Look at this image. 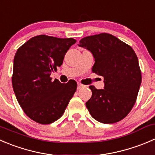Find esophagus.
Returning <instances> with one entry per match:
<instances>
[{
	"mask_svg": "<svg viewBox=\"0 0 155 155\" xmlns=\"http://www.w3.org/2000/svg\"><path fill=\"white\" fill-rule=\"evenodd\" d=\"M85 85H82V84L79 83V82H78L77 83V88L78 89H80V88H85Z\"/></svg>",
	"mask_w": 155,
	"mask_h": 155,
	"instance_id": "esophagus-1",
	"label": "esophagus"
}]
</instances>
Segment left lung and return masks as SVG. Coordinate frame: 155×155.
Listing matches in <instances>:
<instances>
[{
  "label": "left lung",
  "mask_w": 155,
  "mask_h": 155,
  "mask_svg": "<svg viewBox=\"0 0 155 155\" xmlns=\"http://www.w3.org/2000/svg\"><path fill=\"white\" fill-rule=\"evenodd\" d=\"M79 47L91 52L92 72L104 77V89L90 85L91 97L85 103L90 114L102 124L119 122L136 103L142 82L139 61L133 49L115 36L101 33L79 41Z\"/></svg>",
  "instance_id": "8db88e82"
}]
</instances>
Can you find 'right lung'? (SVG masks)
I'll list each match as a JSON object with an SVG mask.
<instances>
[{
    "label": "right lung",
    "mask_w": 155,
    "mask_h": 155,
    "mask_svg": "<svg viewBox=\"0 0 155 155\" xmlns=\"http://www.w3.org/2000/svg\"><path fill=\"white\" fill-rule=\"evenodd\" d=\"M74 38L40 35L17 50L13 60L12 84L19 105L30 119L50 124L65 111L77 88L74 80L61 83L51 74L63 64Z\"/></svg>",
    "instance_id": "1"
}]
</instances>
